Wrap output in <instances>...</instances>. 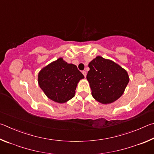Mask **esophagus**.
<instances>
[{
    "label": "esophagus",
    "instance_id": "34e87169",
    "mask_svg": "<svg viewBox=\"0 0 154 154\" xmlns=\"http://www.w3.org/2000/svg\"><path fill=\"white\" fill-rule=\"evenodd\" d=\"M82 73H83V75H84V77H86V75H87V72H86V71H83L82 72Z\"/></svg>",
    "mask_w": 154,
    "mask_h": 154
}]
</instances>
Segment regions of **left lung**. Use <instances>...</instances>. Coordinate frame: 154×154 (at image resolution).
I'll use <instances>...</instances> for the list:
<instances>
[{"label":"left lung","instance_id":"8db88e82","mask_svg":"<svg viewBox=\"0 0 154 154\" xmlns=\"http://www.w3.org/2000/svg\"><path fill=\"white\" fill-rule=\"evenodd\" d=\"M87 79L90 83L92 95L98 102L109 104L123 94L129 82L126 70L116 62L101 56L91 61Z\"/></svg>","mask_w":154,"mask_h":154}]
</instances>
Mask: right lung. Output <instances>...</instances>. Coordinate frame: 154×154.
Wrapping results in <instances>:
<instances>
[{
    "mask_svg": "<svg viewBox=\"0 0 154 154\" xmlns=\"http://www.w3.org/2000/svg\"><path fill=\"white\" fill-rule=\"evenodd\" d=\"M83 78L76 65L68 64L60 58L41 70L38 82L49 99L64 103L74 97L77 83Z\"/></svg>",
    "mask_w": 154,
    "mask_h": 154,
    "instance_id": "right-lung-1",
    "label": "right lung"
}]
</instances>
